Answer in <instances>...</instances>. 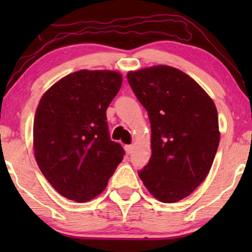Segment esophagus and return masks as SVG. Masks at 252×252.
<instances>
[{
  "mask_svg": "<svg viewBox=\"0 0 252 252\" xmlns=\"http://www.w3.org/2000/svg\"><path fill=\"white\" fill-rule=\"evenodd\" d=\"M125 149H126V153L128 155L133 153V146H130V144H129V146H125Z\"/></svg>",
  "mask_w": 252,
  "mask_h": 252,
  "instance_id": "obj_1",
  "label": "esophagus"
}]
</instances>
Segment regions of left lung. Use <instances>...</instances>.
<instances>
[{
    "label": "left lung",
    "instance_id": "obj_1",
    "mask_svg": "<svg viewBox=\"0 0 252 252\" xmlns=\"http://www.w3.org/2000/svg\"><path fill=\"white\" fill-rule=\"evenodd\" d=\"M127 80L151 126V157L139 177L158 201H181L215 159L220 140L215 103L194 79L167 65L130 71Z\"/></svg>",
    "mask_w": 252,
    "mask_h": 252
}]
</instances>
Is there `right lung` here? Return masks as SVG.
Masks as SVG:
<instances>
[{
  "label": "right lung",
  "instance_id": "add662e5",
  "mask_svg": "<svg viewBox=\"0 0 252 252\" xmlns=\"http://www.w3.org/2000/svg\"><path fill=\"white\" fill-rule=\"evenodd\" d=\"M115 71L80 70L48 89L33 125L36 163L62 196L79 203L101 194L124 151L110 139L106 109L122 87Z\"/></svg>",
  "mask_w": 252,
  "mask_h": 252
}]
</instances>
